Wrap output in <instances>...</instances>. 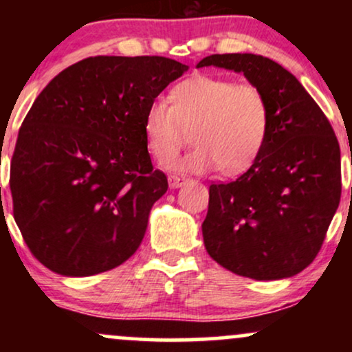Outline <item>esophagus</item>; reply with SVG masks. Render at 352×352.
<instances>
[{
  "label": "esophagus",
  "mask_w": 352,
  "mask_h": 352,
  "mask_svg": "<svg viewBox=\"0 0 352 352\" xmlns=\"http://www.w3.org/2000/svg\"><path fill=\"white\" fill-rule=\"evenodd\" d=\"M185 182H187V177L185 175H177V173H170V175H168V185H170L172 188L182 187Z\"/></svg>",
  "instance_id": "1"
}]
</instances>
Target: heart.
I'll use <instances>...</instances> for the list:
<instances>
[{"label":"heart","mask_w":352,"mask_h":352,"mask_svg":"<svg viewBox=\"0 0 352 352\" xmlns=\"http://www.w3.org/2000/svg\"><path fill=\"white\" fill-rule=\"evenodd\" d=\"M272 125L265 92L256 84L197 74L170 91V104L155 99L144 114L147 148L157 162L172 160L185 131L195 147L173 164L179 170L220 167L228 175L248 170L263 152Z\"/></svg>","instance_id":"obj_1"}]
</instances>
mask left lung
Returning a JSON list of instances; mask_svg holds the SVG:
<instances>
[{"mask_svg":"<svg viewBox=\"0 0 352 352\" xmlns=\"http://www.w3.org/2000/svg\"><path fill=\"white\" fill-rule=\"evenodd\" d=\"M243 72L268 98L272 125L258 160L210 185L201 225L210 256L240 276L281 280L321 250L341 200V151L328 117L289 71L256 54H212L197 67Z\"/></svg>","mask_w":352,"mask_h":352,"instance_id":"obj_1","label":"left lung"}]
</instances>
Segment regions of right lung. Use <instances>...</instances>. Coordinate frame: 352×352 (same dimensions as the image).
<instances>
[{
  "label": "right lung",
  "instance_id": "right-lung-1",
  "mask_svg": "<svg viewBox=\"0 0 352 352\" xmlns=\"http://www.w3.org/2000/svg\"><path fill=\"white\" fill-rule=\"evenodd\" d=\"M187 69L162 56H94L36 98L16 140L10 188L24 243L51 272L91 276L139 248L152 205L168 188L153 170L144 114Z\"/></svg>",
  "mask_w": 352,
  "mask_h": 352
}]
</instances>
